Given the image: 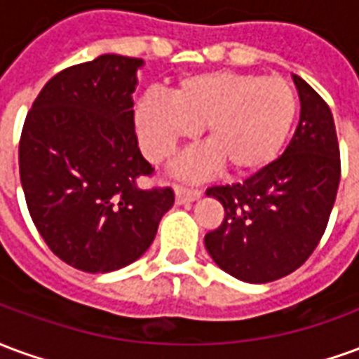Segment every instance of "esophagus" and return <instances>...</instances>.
I'll list each match as a JSON object with an SVG mask.
<instances>
[{
  "label": "esophagus",
  "mask_w": 359,
  "mask_h": 359,
  "mask_svg": "<svg viewBox=\"0 0 359 359\" xmlns=\"http://www.w3.org/2000/svg\"><path fill=\"white\" fill-rule=\"evenodd\" d=\"M202 196V192L198 188H184V187H175V198H177V203L182 205V203H190L198 200Z\"/></svg>",
  "instance_id": "esophagus-1"
}]
</instances>
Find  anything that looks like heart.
<instances>
[{
  "label": "heart",
  "mask_w": 359,
  "mask_h": 359,
  "mask_svg": "<svg viewBox=\"0 0 359 359\" xmlns=\"http://www.w3.org/2000/svg\"><path fill=\"white\" fill-rule=\"evenodd\" d=\"M298 117V95L280 76L208 71L184 76L171 97L142 95L134 126L142 151L161 163L202 126L203 148L180 159L177 172L202 177L225 163L234 175H254L269 167L285 148Z\"/></svg>",
  "instance_id": "obj_1"
}]
</instances>
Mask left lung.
<instances>
[{
	"label": "left lung",
	"instance_id": "obj_1",
	"mask_svg": "<svg viewBox=\"0 0 359 359\" xmlns=\"http://www.w3.org/2000/svg\"><path fill=\"white\" fill-rule=\"evenodd\" d=\"M300 121L285 154L244 182L208 188L225 208L223 223L205 234L221 269L244 283H271L308 259L323 236L340 182L332 113L294 74Z\"/></svg>",
	"mask_w": 359,
	"mask_h": 359
}]
</instances>
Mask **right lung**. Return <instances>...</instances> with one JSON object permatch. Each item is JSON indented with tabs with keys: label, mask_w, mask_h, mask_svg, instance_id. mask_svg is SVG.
<instances>
[{
	"label": "right lung",
	"mask_w": 359,
	"mask_h": 359,
	"mask_svg": "<svg viewBox=\"0 0 359 359\" xmlns=\"http://www.w3.org/2000/svg\"><path fill=\"white\" fill-rule=\"evenodd\" d=\"M142 59L105 53L57 73L32 103L19 144L20 184L50 250L86 273L126 267L149 248L175 203L140 188L154 172L134 133Z\"/></svg>",
	"instance_id": "add662e5"
}]
</instances>
